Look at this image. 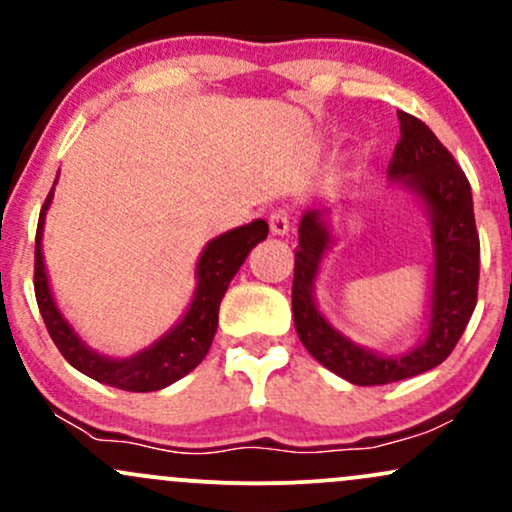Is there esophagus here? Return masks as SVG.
Returning <instances> with one entry per match:
<instances>
[{
	"mask_svg": "<svg viewBox=\"0 0 512 512\" xmlns=\"http://www.w3.org/2000/svg\"><path fill=\"white\" fill-rule=\"evenodd\" d=\"M269 228H272L274 236H286L291 231V211L279 207L269 214Z\"/></svg>",
	"mask_w": 512,
	"mask_h": 512,
	"instance_id": "34e87169",
	"label": "esophagus"
}]
</instances>
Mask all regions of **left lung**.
Instances as JSON below:
<instances>
[{"instance_id":"left-lung-1","label":"left lung","mask_w":512,"mask_h":512,"mask_svg":"<svg viewBox=\"0 0 512 512\" xmlns=\"http://www.w3.org/2000/svg\"><path fill=\"white\" fill-rule=\"evenodd\" d=\"M397 117L402 134L387 168L392 178L404 180L424 197L433 219L436 269L431 330L426 342L407 356L383 358L351 344L344 334L332 330L313 301V279L322 252L330 245V233L322 226L317 211H308L298 226L291 289L298 339L315 361L354 385L397 383L440 366L460 342L464 327L477 308L481 248L467 175L419 117L402 110H397Z\"/></svg>"}]
</instances>
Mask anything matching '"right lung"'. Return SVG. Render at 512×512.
Here are the masks:
<instances>
[{
    "label": "right lung",
    "instance_id": "add662e5",
    "mask_svg": "<svg viewBox=\"0 0 512 512\" xmlns=\"http://www.w3.org/2000/svg\"><path fill=\"white\" fill-rule=\"evenodd\" d=\"M52 199V190L45 199L43 209H40L38 231H35V264H33V286H35V301H38L40 315H43L45 327H48L52 342H55L60 354L67 358L69 366L88 375V378L98 380V383L117 387V390L127 392H154L161 390L182 375L190 373L202 363L207 356L211 339H214L216 327H219V305L228 284L236 276L240 264L245 262L248 252L255 248L260 240L267 238L269 226L267 221L257 219L240 226L236 231H228L211 240L207 250L202 252V260L197 264V293L192 301L187 315L168 332L161 342L142 351L134 358H105L76 337L67 320L60 315L52 293L48 286V276H45L43 250H40V238H43V221L45 209H48Z\"/></svg>",
    "mask_w": 512,
    "mask_h": 512
}]
</instances>
